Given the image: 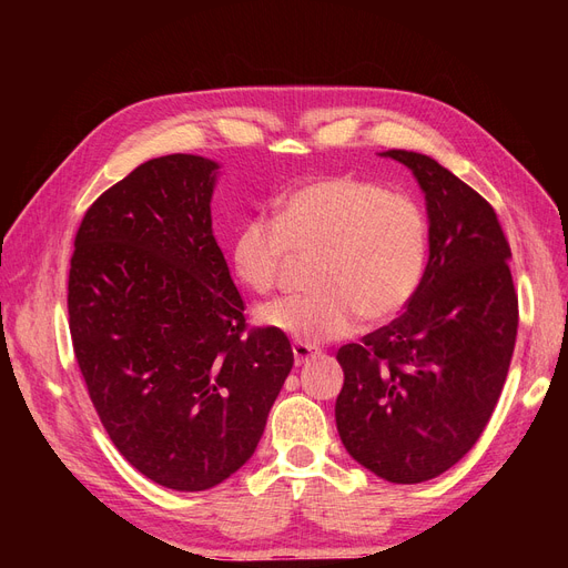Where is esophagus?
Wrapping results in <instances>:
<instances>
[{
    "label": "esophagus",
    "instance_id": "34e87169",
    "mask_svg": "<svg viewBox=\"0 0 568 568\" xmlns=\"http://www.w3.org/2000/svg\"><path fill=\"white\" fill-rule=\"evenodd\" d=\"M320 353H317V348H313V346H307V343H294V363L301 367V365H305L307 359H313V357H317Z\"/></svg>",
    "mask_w": 568,
    "mask_h": 568
}]
</instances>
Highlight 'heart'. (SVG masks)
Returning <instances> with one entry per match:
<instances>
[{
    "instance_id": "1",
    "label": "heart",
    "mask_w": 568,
    "mask_h": 568,
    "mask_svg": "<svg viewBox=\"0 0 568 568\" xmlns=\"http://www.w3.org/2000/svg\"><path fill=\"white\" fill-rule=\"evenodd\" d=\"M428 225L422 205L353 175H326L274 201V220L253 215L236 230L230 261L255 294L277 288L291 255H315L311 294L257 311L270 329L301 343L348 336L359 320L398 315L424 277Z\"/></svg>"
}]
</instances>
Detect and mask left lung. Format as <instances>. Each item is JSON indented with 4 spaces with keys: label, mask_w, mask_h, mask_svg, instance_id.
<instances>
[{
    "label": "left lung",
    "mask_w": 568,
    "mask_h": 568,
    "mask_svg": "<svg viewBox=\"0 0 568 568\" xmlns=\"http://www.w3.org/2000/svg\"><path fill=\"white\" fill-rule=\"evenodd\" d=\"M428 263L405 313L336 353V428L353 459L390 484H422L467 455L500 398L519 326L509 242L493 205L415 151Z\"/></svg>",
    "instance_id": "left-lung-1"
}]
</instances>
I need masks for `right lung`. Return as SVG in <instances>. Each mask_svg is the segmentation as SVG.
<instances>
[{"label": "right lung", "instance_id": "1", "mask_svg": "<svg viewBox=\"0 0 568 568\" xmlns=\"http://www.w3.org/2000/svg\"><path fill=\"white\" fill-rule=\"evenodd\" d=\"M215 163L151 159L75 232L68 326L109 438L173 490H209L255 453L294 351L248 326L211 220Z\"/></svg>", "mask_w": 568, "mask_h": 568}]
</instances>
